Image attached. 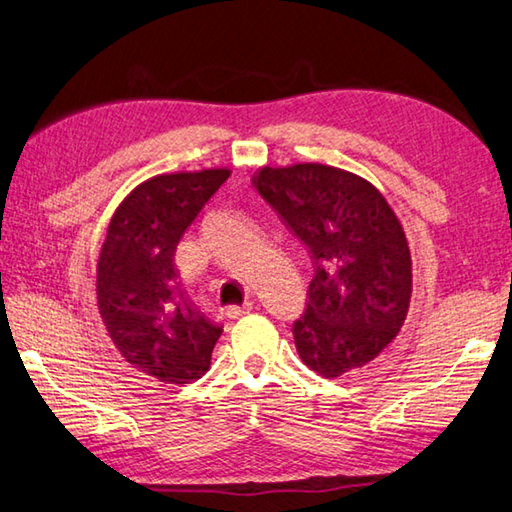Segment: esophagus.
<instances>
[{
	"mask_svg": "<svg viewBox=\"0 0 512 512\" xmlns=\"http://www.w3.org/2000/svg\"><path fill=\"white\" fill-rule=\"evenodd\" d=\"M255 309L253 302H244L241 306H230L228 309V318H241V315H246Z\"/></svg>",
	"mask_w": 512,
	"mask_h": 512,
	"instance_id": "34e87169",
	"label": "esophagus"
}]
</instances>
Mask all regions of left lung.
<instances>
[{
    "mask_svg": "<svg viewBox=\"0 0 512 512\" xmlns=\"http://www.w3.org/2000/svg\"><path fill=\"white\" fill-rule=\"evenodd\" d=\"M311 255L309 302L293 324L297 353L324 378L374 360L410 311L412 255L376 185L322 163L266 165L253 176Z\"/></svg>",
    "mask_w": 512,
    "mask_h": 512,
    "instance_id": "1",
    "label": "left lung"
}]
</instances>
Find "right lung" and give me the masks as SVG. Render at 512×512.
Returning <instances> with one entry per match:
<instances>
[{
  "mask_svg": "<svg viewBox=\"0 0 512 512\" xmlns=\"http://www.w3.org/2000/svg\"><path fill=\"white\" fill-rule=\"evenodd\" d=\"M228 176V167L152 176L116 208L102 241L100 318L120 356L161 383L199 380L224 331L183 291L174 253Z\"/></svg>",
  "mask_w": 512,
  "mask_h": 512,
  "instance_id": "1",
  "label": "right lung"
}]
</instances>
